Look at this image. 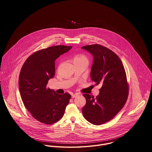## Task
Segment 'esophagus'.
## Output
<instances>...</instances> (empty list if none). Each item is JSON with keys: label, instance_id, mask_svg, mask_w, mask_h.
Listing matches in <instances>:
<instances>
[{"label": "esophagus", "instance_id": "1", "mask_svg": "<svg viewBox=\"0 0 152 152\" xmlns=\"http://www.w3.org/2000/svg\"><path fill=\"white\" fill-rule=\"evenodd\" d=\"M78 96V94H72V95H71V97H72V98H74V97H77Z\"/></svg>", "mask_w": 152, "mask_h": 152}]
</instances>
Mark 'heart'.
<instances>
[{
	"mask_svg": "<svg viewBox=\"0 0 152 152\" xmlns=\"http://www.w3.org/2000/svg\"><path fill=\"white\" fill-rule=\"evenodd\" d=\"M74 60H82V61H84L88 63V58L84 56H80L78 57H76Z\"/></svg>",
	"mask_w": 152,
	"mask_h": 152,
	"instance_id": "b5f03b06",
	"label": "heart"
}]
</instances>
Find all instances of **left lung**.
Wrapping results in <instances>:
<instances>
[{"label":"left lung","instance_id":"8db88e82","mask_svg":"<svg viewBox=\"0 0 152 152\" xmlns=\"http://www.w3.org/2000/svg\"><path fill=\"white\" fill-rule=\"evenodd\" d=\"M93 56L91 80L102 87L96 98L83 94L86 104L83 108L84 118L94 125L111 120L122 109L128 96V85L123 64L115 53L100 45L81 48Z\"/></svg>","mask_w":152,"mask_h":152}]
</instances>
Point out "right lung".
<instances>
[{"mask_svg": "<svg viewBox=\"0 0 152 152\" xmlns=\"http://www.w3.org/2000/svg\"><path fill=\"white\" fill-rule=\"evenodd\" d=\"M71 48L58 45L38 50L28 57L21 69L18 86L21 99L32 117L42 123L57 122L69 103V94H57L47 84L55 76L56 60Z\"/></svg>", "mask_w": 152, "mask_h": 152, "instance_id": "right-lung-1", "label": "right lung"}]
</instances>
